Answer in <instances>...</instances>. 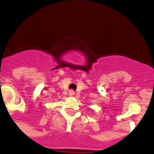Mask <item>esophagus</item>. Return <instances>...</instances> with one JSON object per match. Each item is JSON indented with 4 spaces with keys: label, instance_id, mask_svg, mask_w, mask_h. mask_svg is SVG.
<instances>
[{
    "label": "esophagus",
    "instance_id": "1",
    "mask_svg": "<svg viewBox=\"0 0 154 154\" xmlns=\"http://www.w3.org/2000/svg\"><path fill=\"white\" fill-rule=\"evenodd\" d=\"M68 94H69V96H70V97H73V96H74V90H69V93H68Z\"/></svg>",
    "mask_w": 154,
    "mask_h": 154
}]
</instances>
